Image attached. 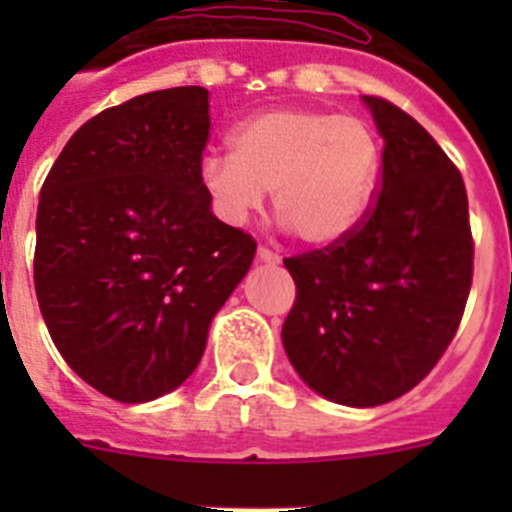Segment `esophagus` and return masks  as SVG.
I'll return each instance as SVG.
<instances>
[{"mask_svg": "<svg viewBox=\"0 0 512 512\" xmlns=\"http://www.w3.org/2000/svg\"><path fill=\"white\" fill-rule=\"evenodd\" d=\"M256 256H259V261H264V264H279V261H282V256H279L277 251H271V248L266 246H259V253H256Z\"/></svg>", "mask_w": 512, "mask_h": 512, "instance_id": "1", "label": "esophagus"}]
</instances>
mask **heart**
Listing matches in <instances>:
<instances>
[{
  "instance_id": "heart-1",
  "label": "heart",
  "mask_w": 512,
  "mask_h": 512,
  "mask_svg": "<svg viewBox=\"0 0 512 512\" xmlns=\"http://www.w3.org/2000/svg\"><path fill=\"white\" fill-rule=\"evenodd\" d=\"M230 146L233 153H207L200 164L217 217L246 223L274 189V210L312 246L359 228L382 174V140L359 115L274 107L238 122Z\"/></svg>"
}]
</instances>
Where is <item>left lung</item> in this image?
Segmentation results:
<instances>
[{
	"instance_id": "1",
	"label": "left lung",
	"mask_w": 512,
	"mask_h": 512,
	"mask_svg": "<svg viewBox=\"0 0 512 512\" xmlns=\"http://www.w3.org/2000/svg\"><path fill=\"white\" fill-rule=\"evenodd\" d=\"M384 138L372 207L354 233L284 259L297 295L282 325L312 390L351 408L402 397L454 341L474 274L464 179L418 120L364 97Z\"/></svg>"
}]
</instances>
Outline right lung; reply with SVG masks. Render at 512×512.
Wrapping results in <instances>:
<instances>
[{"instance_id": "1", "label": "right lung", "mask_w": 512, "mask_h": 512, "mask_svg": "<svg viewBox=\"0 0 512 512\" xmlns=\"http://www.w3.org/2000/svg\"><path fill=\"white\" fill-rule=\"evenodd\" d=\"M207 110L202 87L102 110L40 189V312L66 364L117 402L156 400L197 369L210 320L256 256L202 189Z\"/></svg>"}]
</instances>
